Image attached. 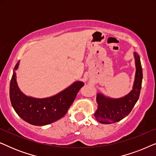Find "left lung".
Here are the masks:
<instances>
[{
	"mask_svg": "<svg viewBox=\"0 0 156 156\" xmlns=\"http://www.w3.org/2000/svg\"><path fill=\"white\" fill-rule=\"evenodd\" d=\"M134 56L136 71L133 90L126 97L116 99L106 98L101 94L97 95L98 109L94 116L99 123L110 124L122 120L130 114L137 102L141 89L143 71L139 55L135 52Z\"/></svg>",
	"mask_w": 156,
	"mask_h": 156,
	"instance_id": "1",
	"label": "left lung"
}]
</instances>
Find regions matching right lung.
Segmentation results:
<instances>
[{"instance_id":"add662e5","label":"right lung","mask_w":156,"mask_h":156,"mask_svg":"<svg viewBox=\"0 0 156 156\" xmlns=\"http://www.w3.org/2000/svg\"><path fill=\"white\" fill-rule=\"evenodd\" d=\"M19 62L14 69H18ZM13 72L10 84V99L18 116L27 123L35 126H44L55 122L65 116L75 99L82 82H76L62 92L46 99H35L23 94L16 82Z\"/></svg>"}]
</instances>
